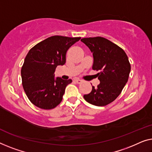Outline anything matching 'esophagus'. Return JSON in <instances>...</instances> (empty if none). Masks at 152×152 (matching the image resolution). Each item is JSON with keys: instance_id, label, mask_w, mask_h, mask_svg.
Listing matches in <instances>:
<instances>
[{"instance_id": "esophagus-1", "label": "esophagus", "mask_w": 152, "mask_h": 152, "mask_svg": "<svg viewBox=\"0 0 152 152\" xmlns=\"http://www.w3.org/2000/svg\"><path fill=\"white\" fill-rule=\"evenodd\" d=\"M74 81H75L76 83H78V84H80V83H81L83 82V80H80V79H75V80H74Z\"/></svg>"}]
</instances>
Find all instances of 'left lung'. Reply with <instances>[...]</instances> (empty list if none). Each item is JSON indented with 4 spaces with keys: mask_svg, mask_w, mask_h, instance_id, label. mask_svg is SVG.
Listing matches in <instances>:
<instances>
[{
    "mask_svg": "<svg viewBox=\"0 0 152 152\" xmlns=\"http://www.w3.org/2000/svg\"><path fill=\"white\" fill-rule=\"evenodd\" d=\"M81 42L86 45L93 54L92 69L99 70L96 74L100 84L92 86V90L83 96L89 103L105 106L118 96L127 83L131 65L123 49L106 38H84Z\"/></svg>",
    "mask_w": 152,
    "mask_h": 152,
    "instance_id": "obj_1",
    "label": "left lung"
}]
</instances>
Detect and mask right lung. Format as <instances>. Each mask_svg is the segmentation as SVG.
<instances>
[{
  "instance_id": "add662e5",
  "label": "right lung",
  "mask_w": 152,
  "mask_h": 152,
  "mask_svg": "<svg viewBox=\"0 0 152 152\" xmlns=\"http://www.w3.org/2000/svg\"><path fill=\"white\" fill-rule=\"evenodd\" d=\"M80 37L53 36L36 44L29 51L21 69L23 89L34 105L51 110L61 103L65 87L72 79L55 78L58 65L66 63V53Z\"/></svg>"
}]
</instances>
